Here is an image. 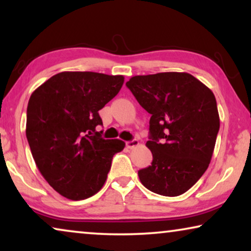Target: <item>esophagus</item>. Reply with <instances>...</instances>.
<instances>
[{"instance_id":"1","label":"esophagus","mask_w":251,"mask_h":251,"mask_svg":"<svg viewBox=\"0 0 251 251\" xmlns=\"http://www.w3.org/2000/svg\"><path fill=\"white\" fill-rule=\"evenodd\" d=\"M126 147H128V149H133V147L139 145V142L137 139H132V140H129V142H126Z\"/></svg>"}]
</instances>
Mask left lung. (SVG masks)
Listing matches in <instances>:
<instances>
[{
    "instance_id": "obj_1",
    "label": "left lung",
    "mask_w": 251,
    "mask_h": 251,
    "mask_svg": "<svg viewBox=\"0 0 251 251\" xmlns=\"http://www.w3.org/2000/svg\"><path fill=\"white\" fill-rule=\"evenodd\" d=\"M140 106L151 114L146 146L150 167L138 171L147 190L178 197L205 173L219 130L215 95L185 72L136 75L126 82Z\"/></svg>"
}]
</instances>
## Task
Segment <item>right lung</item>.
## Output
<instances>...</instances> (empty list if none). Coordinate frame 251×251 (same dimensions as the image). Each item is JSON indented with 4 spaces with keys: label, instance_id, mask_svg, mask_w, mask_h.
Wrapping results in <instances>:
<instances>
[{
    "label": "right lung",
    "instance_id": "add662e5",
    "mask_svg": "<svg viewBox=\"0 0 251 251\" xmlns=\"http://www.w3.org/2000/svg\"><path fill=\"white\" fill-rule=\"evenodd\" d=\"M125 77L61 72L35 89L27 106L26 137L37 169L51 187L73 201L104 186L120 139L101 138L98 111L121 90Z\"/></svg>",
    "mask_w": 251,
    "mask_h": 251
}]
</instances>
